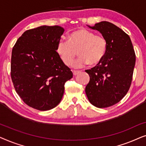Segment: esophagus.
<instances>
[{"label": "esophagus", "instance_id": "34e87169", "mask_svg": "<svg viewBox=\"0 0 146 146\" xmlns=\"http://www.w3.org/2000/svg\"><path fill=\"white\" fill-rule=\"evenodd\" d=\"M79 73H80V71H78V70H74L73 71V74L74 76H76L77 74H78Z\"/></svg>", "mask_w": 146, "mask_h": 146}]
</instances>
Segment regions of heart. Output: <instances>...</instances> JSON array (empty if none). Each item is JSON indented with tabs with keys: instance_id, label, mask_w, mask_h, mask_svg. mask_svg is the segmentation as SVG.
Instances as JSON below:
<instances>
[{
	"instance_id": "b5f03b06",
	"label": "heart",
	"mask_w": 146,
	"mask_h": 146,
	"mask_svg": "<svg viewBox=\"0 0 146 146\" xmlns=\"http://www.w3.org/2000/svg\"><path fill=\"white\" fill-rule=\"evenodd\" d=\"M106 50L105 38L84 29L72 32L68 36V41L60 40L56 46L58 54L66 66L72 64L76 51L78 52L80 56L74 63V67L98 64L105 56Z\"/></svg>"
}]
</instances>
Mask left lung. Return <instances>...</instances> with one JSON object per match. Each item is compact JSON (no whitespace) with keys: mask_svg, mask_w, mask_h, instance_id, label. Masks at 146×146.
I'll use <instances>...</instances> for the list:
<instances>
[{"mask_svg":"<svg viewBox=\"0 0 146 146\" xmlns=\"http://www.w3.org/2000/svg\"><path fill=\"white\" fill-rule=\"evenodd\" d=\"M88 27L105 38L107 50L100 62L86 70L90 78L86 94L96 107L111 106L125 96L130 87L135 64L134 50L129 36L112 23L102 21Z\"/></svg>","mask_w":146,"mask_h":146,"instance_id":"obj_1","label":"left lung"}]
</instances>
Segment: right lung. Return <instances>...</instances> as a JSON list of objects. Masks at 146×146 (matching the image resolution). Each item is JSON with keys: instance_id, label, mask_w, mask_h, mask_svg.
Returning a JSON list of instances; mask_svg holds the SVG:
<instances>
[{"instance_id": "right-lung-1", "label": "right lung", "mask_w": 146, "mask_h": 146, "mask_svg": "<svg viewBox=\"0 0 146 146\" xmlns=\"http://www.w3.org/2000/svg\"><path fill=\"white\" fill-rule=\"evenodd\" d=\"M64 29L41 26L25 31L12 50L11 78L26 104L40 111L60 102L65 82L73 74L56 52Z\"/></svg>"}]
</instances>
